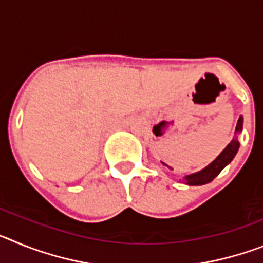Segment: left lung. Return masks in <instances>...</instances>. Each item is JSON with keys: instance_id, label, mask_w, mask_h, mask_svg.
Listing matches in <instances>:
<instances>
[{"instance_id": "left-lung-1", "label": "left lung", "mask_w": 263, "mask_h": 263, "mask_svg": "<svg viewBox=\"0 0 263 263\" xmlns=\"http://www.w3.org/2000/svg\"><path fill=\"white\" fill-rule=\"evenodd\" d=\"M242 124L243 120L242 117L238 118L237 121V126H236V132L234 133H241L242 132ZM238 148H240V142H238V139L237 137H234L233 139L231 141V143L227 146L221 152V154L218 155L215 160H213L212 163H210L205 168H203L199 173L191 174V175L184 176V180L187 182L188 185H201V184H206V183L212 182L213 179L218 175V174L221 173V170L224 168L227 164H229L232 162V159L234 158V155L237 154L238 152Z\"/></svg>"}]
</instances>
